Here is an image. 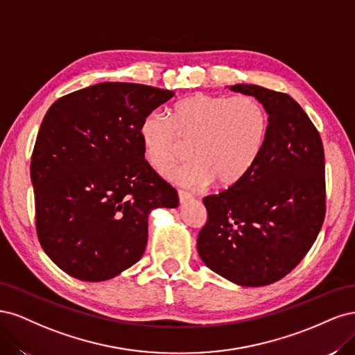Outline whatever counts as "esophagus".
Returning <instances> with one entry per match:
<instances>
[{
    "mask_svg": "<svg viewBox=\"0 0 355 355\" xmlns=\"http://www.w3.org/2000/svg\"><path fill=\"white\" fill-rule=\"evenodd\" d=\"M178 197H179V202L182 204V202H185L191 198V194L187 191H178Z\"/></svg>",
    "mask_w": 355,
    "mask_h": 355,
    "instance_id": "esophagus-1",
    "label": "esophagus"
}]
</instances>
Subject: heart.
I'll return each mask as SVG.
<instances>
[{"instance_id":"obj_1","label":"heart","mask_w":355,"mask_h":355,"mask_svg":"<svg viewBox=\"0 0 355 355\" xmlns=\"http://www.w3.org/2000/svg\"><path fill=\"white\" fill-rule=\"evenodd\" d=\"M270 120L253 96L196 93L171 105L170 116L148 112L139 125L144 157L159 173L187 158L196 159L170 173L178 184L196 188L214 180L232 188L250 173L266 144Z\"/></svg>"}]
</instances>
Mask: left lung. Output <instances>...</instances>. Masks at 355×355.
Returning <instances> with one entry per match:
<instances>
[{
  "mask_svg": "<svg viewBox=\"0 0 355 355\" xmlns=\"http://www.w3.org/2000/svg\"><path fill=\"white\" fill-rule=\"evenodd\" d=\"M230 89L259 101L270 127L250 173L202 200L207 222L197 250L227 280L259 287L287 275L317 239L326 213L324 149L315 125L288 94L254 84Z\"/></svg>",
  "mask_w": 355,
  "mask_h": 355,
  "instance_id": "8db88e82",
  "label": "left lung"
}]
</instances>
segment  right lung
I'll return each instance as SVG.
<instances>
[{"label":"right lung","instance_id":"add662e5","mask_svg":"<svg viewBox=\"0 0 355 355\" xmlns=\"http://www.w3.org/2000/svg\"><path fill=\"white\" fill-rule=\"evenodd\" d=\"M175 96L133 83H99L53 103L31 158L42 250L83 282H105L141 259L149 213L179 206L144 157L139 125Z\"/></svg>","mask_w":355,"mask_h":355}]
</instances>
